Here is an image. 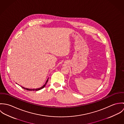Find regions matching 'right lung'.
<instances>
[{
  "label": "right lung",
  "instance_id": "right-lung-1",
  "mask_svg": "<svg viewBox=\"0 0 124 124\" xmlns=\"http://www.w3.org/2000/svg\"><path fill=\"white\" fill-rule=\"evenodd\" d=\"M49 79V78H48ZM48 79H47V80L46 81V82L45 83V84L42 86V87H40V88H37V89H29V88H25V87H21L22 88L24 89H26V90H28V91H38V90H40V89H42V88H43L45 86V85H46V84H47V83L48 82Z\"/></svg>",
  "mask_w": 124,
  "mask_h": 124
}]
</instances>
